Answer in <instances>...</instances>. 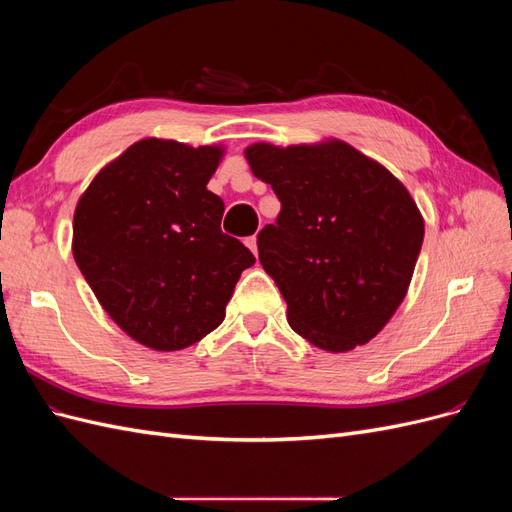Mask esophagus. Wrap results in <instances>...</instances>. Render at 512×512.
<instances>
[{
	"instance_id": "esophagus-1",
	"label": "esophagus",
	"mask_w": 512,
	"mask_h": 512,
	"mask_svg": "<svg viewBox=\"0 0 512 512\" xmlns=\"http://www.w3.org/2000/svg\"><path fill=\"white\" fill-rule=\"evenodd\" d=\"M245 245H247V247H250V250H252L254 254H258V245H256V237H247V239H245Z\"/></svg>"
}]
</instances>
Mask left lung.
Wrapping results in <instances>:
<instances>
[{
	"instance_id": "1",
	"label": "left lung",
	"mask_w": 512,
	"mask_h": 512,
	"mask_svg": "<svg viewBox=\"0 0 512 512\" xmlns=\"http://www.w3.org/2000/svg\"><path fill=\"white\" fill-rule=\"evenodd\" d=\"M252 173L282 203L258 235V258L280 288L294 333L327 352L374 339L408 286L425 222L389 168L324 138L245 149Z\"/></svg>"
}]
</instances>
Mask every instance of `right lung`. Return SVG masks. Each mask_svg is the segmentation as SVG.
<instances>
[{"label":"right lung","mask_w":512,"mask_h":512,"mask_svg":"<svg viewBox=\"0 0 512 512\" xmlns=\"http://www.w3.org/2000/svg\"><path fill=\"white\" fill-rule=\"evenodd\" d=\"M222 145L136 141L81 194L72 254L104 312L134 342L175 352L218 329L256 258L222 232L207 183Z\"/></svg>","instance_id":"1"}]
</instances>
